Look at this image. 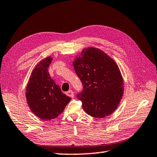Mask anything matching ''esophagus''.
Listing matches in <instances>:
<instances>
[{"label":"esophagus","instance_id":"1","mask_svg":"<svg viewBox=\"0 0 157 157\" xmlns=\"http://www.w3.org/2000/svg\"><path fill=\"white\" fill-rule=\"evenodd\" d=\"M67 96L73 98V97H74V93H73V90H69L68 92H67Z\"/></svg>","mask_w":157,"mask_h":157}]
</instances>
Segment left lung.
<instances>
[{
	"instance_id": "obj_1",
	"label": "left lung",
	"mask_w": 157,
	"mask_h": 157,
	"mask_svg": "<svg viewBox=\"0 0 157 157\" xmlns=\"http://www.w3.org/2000/svg\"><path fill=\"white\" fill-rule=\"evenodd\" d=\"M83 84L77 94L82 107L94 118H105L115 111L123 96L124 82L115 61L100 49H84L73 61Z\"/></svg>"
}]
</instances>
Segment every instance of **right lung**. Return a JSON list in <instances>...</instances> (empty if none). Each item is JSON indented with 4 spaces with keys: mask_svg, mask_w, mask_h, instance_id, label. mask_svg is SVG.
Returning a JSON list of instances; mask_svg holds the SVG:
<instances>
[{
    "mask_svg": "<svg viewBox=\"0 0 157 157\" xmlns=\"http://www.w3.org/2000/svg\"><path fill=\"white\" fill-rule=\"evenodd\" d=\"M52 60L48 56L35 66L26 89L28 105L31 112L44 121L57 118L71 101L51 78L48 67Z\"/></svg>",
    "mask_w": 157,
    "mask_h": 157,
    "instance_id": "right-lung-1",
    "label": "right lung"
}]
</instances>
